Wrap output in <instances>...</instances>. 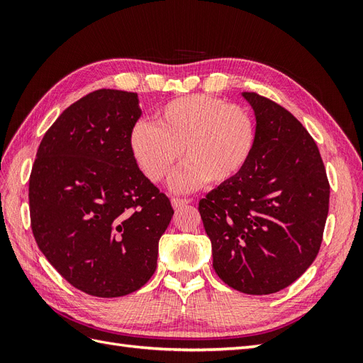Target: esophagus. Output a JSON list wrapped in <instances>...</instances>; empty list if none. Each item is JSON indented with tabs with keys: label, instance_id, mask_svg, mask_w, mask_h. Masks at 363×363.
I'll return each mask as SVG.
<instances>
[{
	"label": "esophagus",
	"instance_id": "1",
	"mask_svg": "<svg viewBox=\"0 0 363 363\" xmlns=\"http://www.w3.org/2000/svg\"><path fill=\"white\" fill-rule=\"evenodd\" d=\"M189 203H191V200H188V199H172L171 200V204H172L174 208H180V207L189 204Z\"/></svg>",
	"mask_w": 363,
	"mask_h": 363
}]
</instances>
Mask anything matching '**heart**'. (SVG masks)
<instances>
[{
    "mask_svg": "<svg viewBox=\"0 0 363 363\" xmlns=\"http://www.w3.org/2000/svg\"><path fill=\"white\" fill-rule=\"evenodd\" d=\"M257 140L255 118L247 108L208 95H186L160 107L155 123L139 121L130 150L139 168L155 182H172L175 191H192L207 180L228 183L245 169Z\"/></svg>",
    "mask_w": 363,
    "mask_h": 363,
    "instance_id": "heart-1",
    "label": "heart"
}]
</instances>
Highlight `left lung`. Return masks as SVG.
I'll list each match as a JSON object with an SVG mask.
<instances>
[{
    "instance_id": "8db88e82",
    "label": "left lung",
    "mask_w": 363,
    "mask_h": 363,
    "mask_svg": "<svg viewBox=\"0 0 363 363\" xmlns=\"http://www.w3.org/2000/svg\"><path fill=\"white\" fill-rule=\"evenodd\" d=\"M256 118L255 152L236 179L200 201L213 268L230 288L267 295L312 265L328 213V186L315 140L286 108L242 92Z\"/></svg>"
}]
</instances>
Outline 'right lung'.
Returning <instances> with one entry per match:
<instances>
[{
  "mask_svg": "<svg viewBox=\"0 0 363 363\" xmlns=\"http://www.w3.org/2000/svg\"><path fill=\"white\" fill-rule=\"evenodd\" d=\"M140 115L136 92L87 94L48 128L31 169L38 247L65 280L94 296L113 298L144 286L174 215L130 150Z\"/></svg>",
  "mask_w": 363,
  "mask_h": 363,
  "instance_id": "obj_1",
  "label": "right lung"
}]
</instances>
